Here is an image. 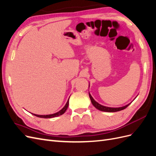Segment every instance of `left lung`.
<instances>
[{"mask_svg":"<svg viewBox=\"0 0 156 156\" xmlns=\"http://www.w3.org/2000/svg\"><path fill=\"white\" fill-rule=\"evenodd\" d=\"M89 97L90 98V100H91V102L92 103V105L95 107L96 108H98V110L100 111H105V112H117V111H122L124 109V108H126L127 106H128L129 104L127 105L126 106H124V107H119V108H112V107H105V106H103L100 104H99V103L98 102H96L95 100H94L93 98L91 96L90 94H89Z\"/></svg>","mask_w":156,"mask_h":156,"instance_id":"left-lung-1","label":"left lung"}]
</instances>
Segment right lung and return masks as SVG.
Segmentation results:
<instances>
[{
  "mask_svg": "<svg viewBox=\"0 0 156 156\" xmlns=\"http://www.w3.org/2000/svg\"><path fill=\"white\" fill-rule=\"evenodd\" d=\"M68 105H69V100H68L66 104L65 105V106L62 108V109H61L60 111L55 113V114L49 115H37L34 114V115L37 116V117H39V118H44V119H51V118H54V117L58 116L60 115H62V114H64V113L66 112V111L67 108H68Z\"/></svg>",
  "mask_w": 156,
  "mask_h": 156,
  "instance_id": "right-lung-1",
  "label": "right lung"
}]
</instances>
